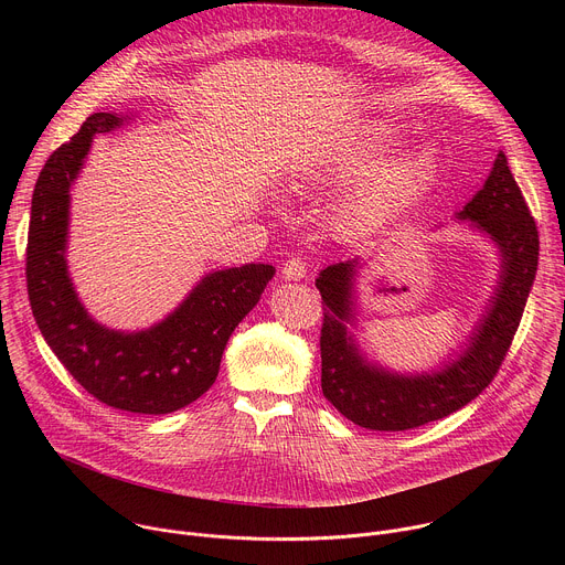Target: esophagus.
<instances>
[{"mask_svg":"<svg viewBox=\"0 0 565 565\" xmlns=\"http://www.w3.org/2000/svg\"><path fill=\"white\" fill-rule=\"evenodd\" d=\"M306 262H301L299 257L297 259H288L286 264H284V268H281V275H284V279H288V281H301L303 277H306Z\"/></svg>","mask_w":565,"mask_h":565,"instance_id":"1","label":"esophagus"}]
</instances>
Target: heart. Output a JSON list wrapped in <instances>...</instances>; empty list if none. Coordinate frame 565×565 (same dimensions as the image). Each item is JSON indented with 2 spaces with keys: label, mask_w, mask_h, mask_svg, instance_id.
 <instances>
[{
  "label": "heart",
  "mask_w": 565,
  "mask_h": 565,
  "mask_svg": "<svg viewBox=\"0 0 565 565\" xmlns=\"http://www.w3.org/2000/svg\"><path fill=\"white\" fill-rule=\"evenodd\" d=\"M399 142L397 129L375 122L335 151L297 160L288 172V188L303 192L321 183H349L369 173L342 199L338 225L349 236L371 232L416 194L434 172L429 147H414L388 159Z\"/></svg>",
  "instance_id": "b5f03b06"
}]
</instances>
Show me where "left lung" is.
<instances>
[{
    "label": "left lung",
    "mask_w": 565,
    "mask_h": 565,
    "mask_svg": "<svg viewBox=\"0 0 565 565\" xmlns=\"http://www.w3.org/2000/svg\"><path fill=\"white\" fill-rule=\"evenodd\" d=\"M456 218L494 241L501 273L465 349L447 358L440 369L395 373L360 351L351 331L358 327L360 259L333 264L315 281L324 299L319 338L321 391L344 418L364 429L405 431L462 409L494 380L514 340L536 275L539 232L503 151L497 153L486 185Z\"/></svg>",
    "instance_id": "obj_1"
}]
</instances>
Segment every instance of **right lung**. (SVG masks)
<instances>
[{
  "instance_id": "1",
  "label": "right lung",
  "mask_w": 565,
  "mask_h": 565,
  "mask_svg": "<svg viewBox=\"0 0 565 565\" xmlns=\"http://www.w3.org/2000/svg\"><path fill=\"white\" fill-rule=\"evenodd\" d=\"M127 118L94 114L49 156L31 201L26 284L46 344L79 384L107 407L160 416L188 407L214 384L230 335L257 306L275 268L246 264L212 270L179 308L145 331L98 324L68 277L71 188L94 136L118 129Z\"/></svg>"
}]
</instances>
